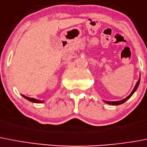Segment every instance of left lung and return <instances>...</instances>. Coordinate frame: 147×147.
<instances>
[{
  "label": "left lung",
  "instance_id": "1",
  "mask_svg": "<svg viewBox=\"0 0 147 147\" xmlns=\"http://www.w3.org/2000/svg\"><path fill=\"white\" fill-rule=\"evenodd\" d=\"M140 81V77L138 81H137V83H136V85H135L134 90H132L131 93L128 96H127L126 98H124V99H122V100H120V101H105L104 100V102H105V103H107V104H109V105H121V104H123V103L125 102L127 99H129V98H131V96H132V95L136 92V90H137V89L138 88V86H139Z\"/></svg>",
  "mask_w": 147,
  "mask_h": 147
}]
</instances>
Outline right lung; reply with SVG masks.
Instances as JSON below:
<instances>
[{
  "instance_id": "1",
  "label": "right lung",
  "mask_w": 147,
  "mask_h": 147,
  "mask_svg": "<svg viewBox=\"0 0 147 147\" xmlns=\"http://www.w3.org/2000/svg\"><path fill=\"white\" fill-rule=\"evenodd\" d=\"M23 98H25L27 100H29V102H34V103H42L44 102V100L42 101V100H39V99H36V98H29V97H27V96H24V95H22Z\"/></svg>"
}]
</instances>
